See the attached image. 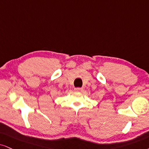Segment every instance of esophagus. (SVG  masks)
<instances>
[{
	"instance_id": "obj_1",
	"label": "esophagus",
	"mask_w": 149,
	"mask_h": 149,
	"mask_svg": "<svg viewBox=\"0 0 149 149\" xmlns=\"http://www.w3.org/2000/svg\"><path fill=\"white\" fill-rule=\"evenodd\" d=\"M82 88H74V91L75 92H81L82 91Z\"/></svg>"
}]
</instances>
